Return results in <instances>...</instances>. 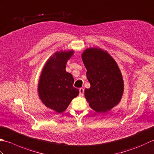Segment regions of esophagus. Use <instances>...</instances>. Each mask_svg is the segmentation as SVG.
I'll use <instances>...</instances> for the list:
<instances>
[{"label":"esophagus","mask_w":154,"mask_h":154,"mask_svg":"<svg viewBox=\"0 0 154 154\" xmlns=\"http://www.w3.org/2000/svg\"><path fill=\"white\" fill-rule=\"evenodd\" d=\"M83 95H84V89L80 88L79 89V95L82 97V96H83Z\"/></svg>","instance_id":"obj_1"}]
</instances>
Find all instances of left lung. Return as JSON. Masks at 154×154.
Wrapping results in <instances>:
<instances>
[{
    "mask_svg": "<svg viewBox=\"0 0 154 154\" xmlns=\"http://www.w3.org/2000/svg\"><path fill=\"white\" fill-rule=\"evenodd\" d=\"M91 85L85 89L89 106L99 113H105L118 105L124 91V82L116 61L107 51L87 48L81 55Z\"/></svg>",
    "mask_w": 154,
    "mask_h": 154,
    "instance_id": "left-lung-1",
    "label": "left lung"
}]
</instances>
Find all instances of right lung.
Returning a JSON list of instances; mask_svg holds the SVG:
<instances>
[{
	"label": "right lung",
	"mask_w": 154,
	"mask_h": 154,
	"mask_svg": "<svg viewBox=\"0 0 154 154\" xmlns=\"http://www.w3.org/2000/svg\"><path fill=\"white\" fill-rule=\"evenodd\" d=\"M73 50L59 51L45 63L38 79L37 91L45 106L61 113L65 111L79 91L73 86L74 79L66 71V65L73 55Z\"/></svg>",
	"instance_id": "add662e5"
}]
</instances>
